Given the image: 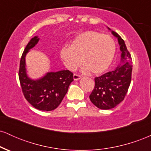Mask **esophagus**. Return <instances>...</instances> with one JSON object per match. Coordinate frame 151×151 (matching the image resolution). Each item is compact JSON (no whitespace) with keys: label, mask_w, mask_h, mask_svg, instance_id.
<instances>
[{"label":"esophagus","mask_w":151,"mask_h":151,"mask_svg":"<svg viewBox=\"0 0 151 151\" xmlns=\"http://www.w3.org/2000/svg\"><path fill=\"white\" fill-rule=\"evenodd\" d=\"M73 78H74V81H77V80H79V79H81V76L78 75V74H74V76H73Z\"/></svg>","instance_id":"obj_1"}]
</instances>
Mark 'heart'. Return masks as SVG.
Wrapping results in <instances>:
<instances>
[{
    "label": "heart",
    "instance_id": "1",
    "mask_svg": "<svg viewBox=\"0 0 151 151\" xmlns=\"http://www.w3.org/2000/svg\"><path fill=\"white\" fill-rule=\"evenodd\" d=\"M116 53L115 41L111 36L96 31H86L77 35L71 45L60 49V56L68 70L73 71L81 62L86 72L99 74L113 62Z\"/></svg>",
    "mask_w": 151,
    "mask_h": 151
}]
</instances>
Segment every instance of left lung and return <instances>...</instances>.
Listing matches in <instances>:
<instances>
[{
	"label": "left lung",
	"mask_w": 151,
	"mask_h": 151,
	"mask_svg": "<svg viewBox=\"0 0 151 151\" xmlns=\"http://www.w3.org/2000/svg\"><path fill=\"white\" fill-rule=\"evenodd\" d=\"M120 46L121 60L115 70L94 79L95 86L89 96L91 101L99 109H111L124 100L131 84L132 60L125 42L119 34L111 30Z\"/></svg>",
	"instance_id": "obj_1"
}]
</instances>
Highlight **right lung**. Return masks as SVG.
I'll list each match as a JSON object with an SVG mask.
<instances>
[{
	"label": "right lung",
	"mask_w": 151,
	"mask_h": 151,
	"mask_svg": "<svg viewBox=\"0 0 151 151\" xmlns=\"http://www.w3.org/2000/svg\"><path fill=\"white\" fill-rule=\"evenodd\" d=\"M38 36H35L26 46L20 59L19 79L22 93L27 101L41 111H52L60 104L74 81L73 74L69 70L47 72L38 79H32L27 73L25 57L37 44Z\"/></svg>",
	"instance_id": "add662e5"
}]
</instances>
